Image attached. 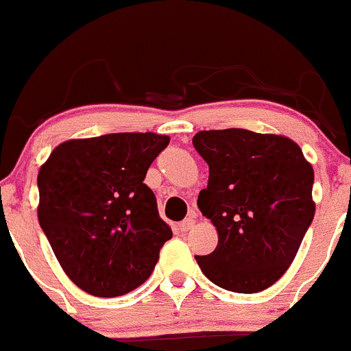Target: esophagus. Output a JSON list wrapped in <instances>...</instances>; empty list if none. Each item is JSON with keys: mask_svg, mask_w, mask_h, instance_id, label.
Wrapping results in <instances>:
<instances>
[{"mask_svg": "<svg viewBox=\"0 0 351 351\" xmlns=\"http://www.w3.org/2000/svg\"><path fill=\"white\" fill-rule=\"evenodd\" d=\"M193 226H195V219H193V218H186L184 221L179 223V228H181V232H188V230H191V228H193Z\"/></svg>", "mask_w": 351, "mask_h": 351, "instance_id": "34e87169", "label": "esophagus"}]
</instances>
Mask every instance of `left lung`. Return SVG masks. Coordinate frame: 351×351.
<instances>
[{
	"label": "left lung",
	"mask_w": 351,
	"mask_h": 351,
	"mask_svg": "<svg viewBox=\"0 0 351 351\" xmlns=\"http://www.w3.org/2000/svg\"><path fill=\"white\" fill-rule=\"evenodd\" d=\"M209 165L198 209L218 232V246L195 256L214 285L256 293L288 271L315 216V172L285 135L243 128L209 130L193 137Z\"/></svg>",
	"instance_id": "8db88e82"
}]
</instances>
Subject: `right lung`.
Instances as JSON below:
<instances>
[{"label":"right lung","mask_w":351,"mask_h":351,"mask_svg":"<svg viewBox=\"0 0 351 351\" xmlns=\"http://www.w3.org/2000/svg\"><path fill=\"white\" fill-rule=\"evenodd\" d=\"M169 142L151 132L71 138L40 167V226L80 290L125 295L153 272L172 230L144 179Z\"/></svg>","instance_id":"right-lung-1"}]
</instances>
